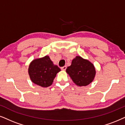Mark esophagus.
<instances>
[{
  "instance_id": "esophagus-1",
  "label": "esophagus",
  "mask_w": 125,
  "mask_h": 125,
  "mask_svg": "<svg viewBox=\"0 0 125 125\" xmlns=\"http://www.w3.org/2000/svg\"><path fill=\"white\" fill-rule=\"evenodd\" d=\"M66 68H67V67H66V66H63V67H62L61 69H62V70H66Z\"/></svg>"
}]
</instances>
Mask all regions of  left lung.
Wrapping results in <instances>:
<instances>
[{"label":"left lung","instance_id":"obj_1","mask_svg":"<svg viewBox=\"0 0 125 125\" xmlns=\"http://www.w3.org/2000/svg\"><path fill=\"white\" fill-rule=\"evenodd\" d=\"M66 72L75 85L85 86L94 81L96 75L95 67L87 59L80 56L73 59L72 64L67 67Z\"/></svg>","mask_w":125,"mask_h":125}]
</instances>
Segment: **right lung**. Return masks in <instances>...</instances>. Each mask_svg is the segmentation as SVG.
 Here are the masks:
<instances>
[{
    "mask_svg": "<svg viewBox=\"0 0 125 125\" xmlns=\"http://www.w3.org/2000/svg\"><path fill=\"white\" fill-rule=\"evenodd\" d=\"M60 71V68L53 64L47 55L33 60L28 68L31 82L42 88L51 86L56 74Z\"/></svg>",
    "mask_w": 125,
    "mask_h": 125,
    "instance_id": "1",
    "label": "right lung"
}]
</instances>
